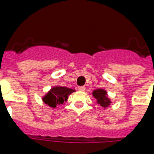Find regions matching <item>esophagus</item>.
Returning <instances> with one entry per match:
<instances>
[{
	"label": "esophagus",
	"instance_id": "esophagus-1",
	"mask_svg": "<svg viewBox=\"0 0 154 154\" xmlns=\"http://www.w3.org/2000/svg\"><path fill=\"white\" fill-rule=\"evenodd\" d=\"M78 90L80 91H85V86L79 87Z\"/></svg>",
	"mask_w": 154,
	"mask_h": 154
}]
</instances>
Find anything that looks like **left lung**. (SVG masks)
Segmentation results:
<instances>
[{"mask_svg": "<svg viewBox=\"0 0 154 154\" xmlns=\"http://www.w3.org/2000/svg\"><path fill=\"white\" fill-rule=\"evenodd\" d=\"M94 97L97 99V103L102 108H106V107L110 105V100L107 97V92L103 89H97V90L94 91L93 93Z\"/></svg>", "mask_w": 154, "mask_h": 154, "instance_id": "8db88e82", "label": "left lung"}]
</instances>
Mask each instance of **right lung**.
I'll use <instances>...</instances> for the list:
<instances>
[{
    "mask_svg": "<svg viewBox=\"0 0 154 154\" xmlns=\"http://www.w3.org/2000/svg\"><path fill=\"white\" fill-rule=\"evenodd\" d=\"M74 91V90L64 87H55L47 93L42 98L44 102L49 106L55 108L58 105H62L66 101L68 96Z\"/></svg>",
    "mask_w": 154,
    "mask_h": 154,
    "instance_id": "add662e5",
    "label": "right lung"
}]
</instances>
